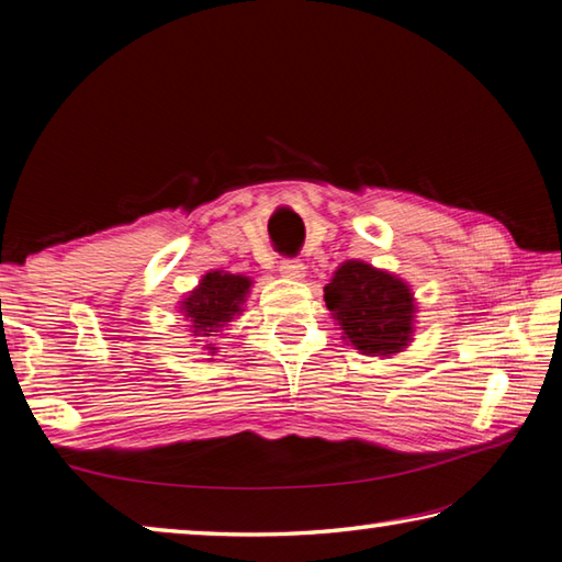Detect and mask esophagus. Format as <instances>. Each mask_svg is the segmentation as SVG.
<instances>
[{"label":"esophagus","mask_w":562,"mask_h":562,"mask_svg":"<svg viewBox=\"0 0 562 562\" xmlns=\"http://www.w3.org/2000/svg\"><path fill=\"white\" fill-rule=\"evenodd\" d=\"M280 272H282V278H288V280H302L304 278V265L300 260L288 258V260L280 262Z\"/></svg>","instance_id":"1"}]
</instances>
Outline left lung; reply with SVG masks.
Here are the masks:
<instances>
[{
  "label": "left lung",
  "instance_id": "1",
  "mask_svg": "<svg viewBox=\"0 0 562 562\" xmlns=\"http://www.w3.org/2000/svg\"><path fill=\"white\" fill-rule=\"evenodd\" d=\"M327 310L361 355L389 357L408 347L416 302L408 284L361 260L341 262L325 288Z\"/></svg>",
  "mask_w": 562,
  "mask_h": 562
}]
</instances>
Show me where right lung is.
I'll return each mask as SVG.
<instances>
[{
    "mask_svg": "<svg viewBox=\"0 0 562 562\" xmlns=\"http://www.w3.org/2000/svg\"><path fill=\"white\" fill-rule=\"evenodd\" d=\"M250 284L252 280L245 278V274L223 270L205 272L201 284L180 302V312L190 319L195 335L211 337V331H217L240 315ZM211 355H215V351H211Z\"/></svg>",
    "mask_w": 562,
    "mask_h": 562,
    "instance_id": "1",
    "label": "right lung"
}]
</instances>
